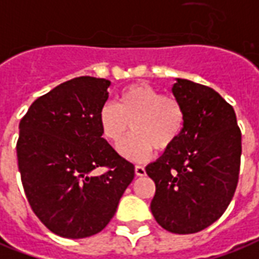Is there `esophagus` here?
Masks as SVG:
<instances>
[{
    "label": "esophagus",
    "mask_w": 259,
    "mask_h": 259,
    "mask_svg": "<svg viewBox=\"0 0 259 259\" xmlns=\"http://www.w3.org/2000/svg\"><path fill=\"white\" fill-rule=\"evenodd\" d=\"M135 174L137 177H144V175H146V169H144V167H142V165H136Z\"/></svg>",
    "instance_id": "1"
}]
</instances>
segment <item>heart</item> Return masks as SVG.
<instances>
[{
	"mask_svg": "<svg viewBox=\"0 0 259 259\" xmlns=\"http://www.w3.org/2000/svg\"><path fill=\"white\" fill-rule=\"evenodd\" d=\"M101 133L106 142L117 146L130 129L133 135L120 146V154L132 161H143L153 150L164 151L180 139L185 124V111L180 99L161 95L147 84H133L119 92L116 105L104 104L98 112Z\"/></svg>",
	"mask_w": 259,
	"mask_h": 259,
	"instance_id": "b5f03b06",
	"label": "heart"
}]
</instances>
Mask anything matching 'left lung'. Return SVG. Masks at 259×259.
<instances>
[{
    "label": "left lung",
    "mask_w": 259,
    "mask_h": 259,
    "mask_svg": "<svg viewBox=\"0 0 259 259\" xmlns=\"http://www.w3.org/2000/svg\"><path fill=\"white\" fill-rule=\"evenodd\" d=\"M172 94L184 106L180 139L146 167L154 181L151 213L162 229L192 234L214 223L236 192L241 132L234 109L218 92L177 78Z\"/></svg>",
    "instance_id": "left-lung-1"
}]
</instances>
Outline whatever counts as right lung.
<instances>
[{"instance_id": "right-lung-1", "label": "right lung", "mask_w": 259, "mask_h": 259, "mask_svg": "<svg viewBox=\"0 0 259 259\" xmlns=\"http://www.w3.org/2000/svg\"><path fill=\"white\" fill-rule=\"evenodd\" d=\"M111 81L77 77L37 98L19 123L18 167L41 223L64 238L104 230L135 178V165L105 140L98 112ZM108 167L104 174L96 169Z\"/></svg>"}]
</instances>
